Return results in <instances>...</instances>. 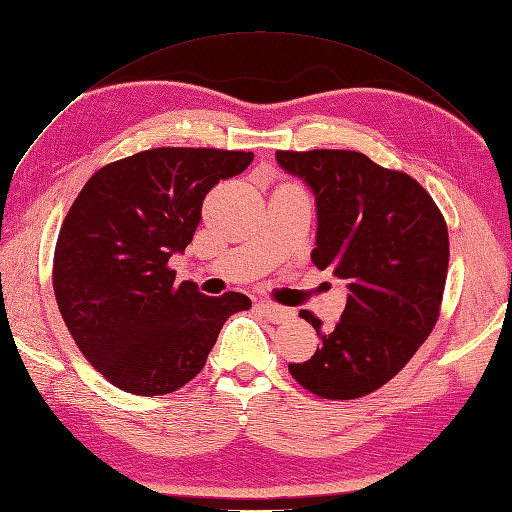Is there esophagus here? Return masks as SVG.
<instances>
[{
	"label": "esophagus",
	"mask_w": 512,
	"mask_h": 512,
	"mask_svg": "<svg viewBox=\"0 0 512 512\" xmlns=\"http://www.w3.org/2000/svg\"><path fill=\"white\" fill-rule=\"evenodd\" d=\"M257 309L264 313V316L272 324H283V322H290L294 318V311L292 309H285V307L272 305V303H257Z\"/></svg>",
	"instance_id": "esophagus-1"
}]
</instances>
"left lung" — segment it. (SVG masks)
<instances>
[{
	"mask_svg": "<svg viewBox=\"0 0 512 512\" xmlns=\"http://www.w3.org/2000/svg\"><path fill=\"white\" fill-rule=\"evenodd\" d=\"M277 164L313 192L311 261L348 287L331 333L309 311L320 348L290 363L296 381L329 400H352L391 381L435 329L448 277V227L419 183L357 151H277Z\"/></svg>",
	"mask_w": 512,
	"mask_h": 512,
	"instance_id": "8db88e82",
	"label": "left lung"
}]
</instances>
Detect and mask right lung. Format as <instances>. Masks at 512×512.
<instances>
[{
    "mask_svg": "<svg viewBox=\"0 0 512 512\" xmlns=\"http://www.w3.org/2000/svg\"><path fill=\"white\" fill-rule=\"evenodd\" d=\"M248 151L162 147L99 168L62 222L54 292L77 348L136 396L177 391L203 370L222 324L251 298L177 285L168 259L201 222L205 194L240 175Z\"/></svg>",
    "mask_w": 512,
    "mask_h": 512,
    "instance_id": "right-lung-1",
    "label": "right lung"
}]
</instances>
